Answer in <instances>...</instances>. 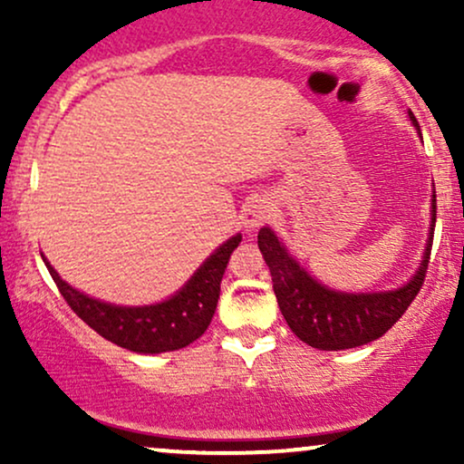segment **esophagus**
<instances>
[{
	"label": "esophagus",
	"mask_w": 464,
	"mask_h": 464,
	"mask_svg": "<svg viewBox=\"0 0 464 464\" xmlns=\"http://www.w3.org/2000/svg\"><path fill=\"white\" fill-rule=\"evenodd\" d=\"M273 211H275L273 202L268 198H262V196H255V198H250L246 205H244L242 220L248 228H255L264 225V222H268L270 216H273Z\"/></svg>",
	"instance_id": "esophagus-1"
}]
</instances>
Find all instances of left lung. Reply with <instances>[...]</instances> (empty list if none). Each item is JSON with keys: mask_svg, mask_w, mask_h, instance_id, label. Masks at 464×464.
<instances>
[{"mask_svg": "<svg viewBox=\"0 0 464 464\" xmlns=\"http://www.w3.org/2000/svg\"><path fill=\"white\" fill-rule=\"evenodd\" d=\"M410 120L417 124L412 111ZM434 225L436 191L432 196V233L417 275L399 290L377 295H344L321 285L285 253L284 244L275 233L264 227L257 236V244L270 268L276 303L287 327L303 343L321 351L353 349L382 338L403 316L423 285L432 253Z\"/></svg>", "mask_w": 464, "mask_h": 464, "instance_id": "obj_1", "label": "left lung"}]
</instances>
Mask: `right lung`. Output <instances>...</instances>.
Listing matches in <instances>:
<instances>
[{
  "instance_id": "right-lung-1",
  "label": "right lung",
  "mask_w": 464,
  "mask_h": 464,
  "mask_svg": "<svg viewBox=\"0 0 464 464\" xmlns=\"http://www.w3.org/2000/svg\"><path fill=\"white\" fill-rule=\"evenodd\" d=\"M239 242L242 236L228 239L200 266L198 273L191 276L179 295L146 307H120L92 299L65 284L47 259L44 262L63 299L93 332L117 347L137 353H163L188 347L207 332L220 299V284L227 264Z\"/></svg>"
}]
</instances>
